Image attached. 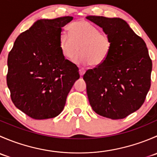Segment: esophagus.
I'll list each match as a JSON object with an SVG mask.
<instances>
[{"label": "esophagus", "instance_id": "esophagus-1", "mask_svg": "<svg viewBox=\"0 0 157 157\" xmlns=\"http://www.w3.org/2000/svg\"><path fill=\"white\" fill-rule=\"evenodd\" d=\"M79 72H80V75L82 77V76L85 74V72H86V70L84 68H80V70H79Z\"/></svg>", "mask_w": 157, "mask_h": 157}]
</instances>
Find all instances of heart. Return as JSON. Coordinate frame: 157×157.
<instances>
[{
	"label": "heart",
	"mask_w": 157,
	"mask_h": 157,
	"mask_svg": "<svg viewBox=\"0 0 157 157\" xmlns=\"http://www.w3.org/2000/svg\"><path fill=\"white\" fill-rule=\"evenodd\" d=\"M69 35L61 33L58 38V47L63 56L74 59L77 64L99 66L106 61L112 49V41L108 35L86 20H78L67 27Z\"/></svg>",
	"instance_id": "b5f03b06"
}]
</instances>
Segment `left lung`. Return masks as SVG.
<instances>
[{"mask_svg": "<svg viewBox=\"0 0 157 157\" xmlns=\"http://www.w3.org/2000/svg\"><path fill=\"white\" fill-rule=\"evenodd\" d=\"M86 18L102 28L112 45L106 61L83 75L89 102L98 115L122 119L141 107L150 88L152 61L148 49L122 19Z\"/></svg>", "mask_w": 157, "mask_h": 157, "instance_id": "obj_1", "label": "left lung"}]
</instances>
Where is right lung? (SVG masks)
Segmentation results:
<instances>
[{"mask_svg": "<svg viewBox=\"0 0 157 157\" xmlns=\"http://www.w3.org/2000/svg\"><path fill=\"white\" fill-rule=\"evenodd\" d=\"M41 19L16 39L7 58V83L17 109L37 120L58 116L80 78L75 64L58 47L61 28L73 20Z\"/></svg>", "mask_w": 157, "mask_h": 157, "instance_id": "add662e5", "label": "right lung"}]
</instances>
